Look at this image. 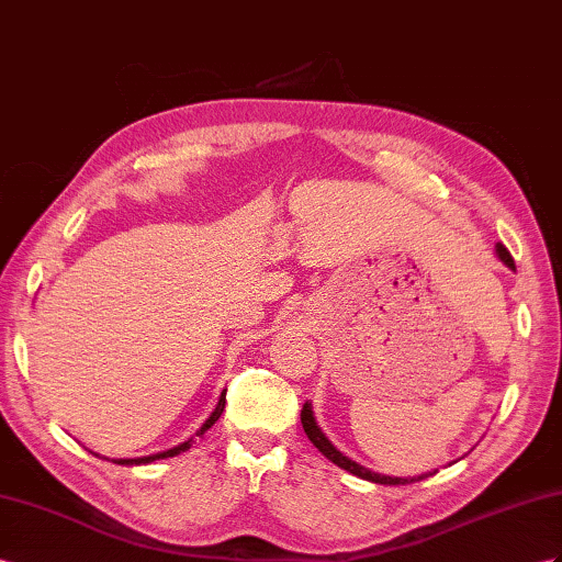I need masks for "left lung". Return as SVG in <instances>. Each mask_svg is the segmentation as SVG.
<instances>
[{
	"mask_svg": "<svg viewBox=\"0 0 562 562\" xmlns=\"http://www.w3.org/2000/svg\"><path fill=\"white\" fill-rule=\"evenodd\" d=\"M496 256L501 258L503 266H508L510 270H515V261L510 251L503 247L501 241H496ZM301 425H304V431L306 437L313 441L315 449H318L327 460H333L335 465H339L341 470H347L351 474H356V477L361 480H368V482H375V484H390V486H396V484H413V482H420L425 477H431L437 470H429V472H423V474H415V477H392V474H382V472H372L370 468H363L361 463H356V460H351L349 456H344L337 446L329 441L325 437V431L321 429V425L315 423V415H313V406L311 401H306L304 408H301Z\"/></svg>",
	"mask_w": 562,
	"mask_h": 562,
	"instance_id": "8db88e82",
	"label": "left lung"
}]
</instances>
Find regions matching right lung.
<instances>
[{
  "mask_svg": "<svg viewBox=\"0 0 562 562\" xmlns=\"http://www.w3.org/2000/svg\"><path fill=\"white\" fill-rule=\"evenodd\" d=\"M225 392L227 390H223L221 392V398H218V404H215V408L211 411V415L209 418L201 423V427L194 431V435L190 437V439H184V441H180L178 446H172V449H166V451H158V453H149V456H142V458H111V463H116V465H149V463H154V460H166V458H172V456H180V453H184V451H190V446L194 443V439L199 437H204L206 435V429H211L213 425H215V420L221 418L223 415V408H225ZM90 453H94V451H90ZM97 458H104V460H109L106 456H99V453H94Z\"/></svg>",
  "mask_w": 562,
  "mask_h": 562,
  "instance_id": "obj_1",
  "label": "right lung"
}]
</instances>
